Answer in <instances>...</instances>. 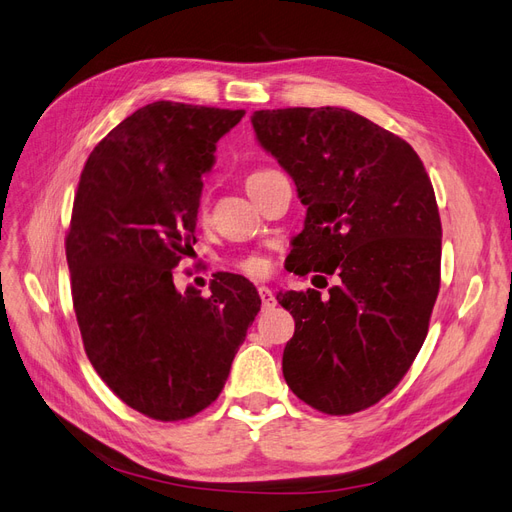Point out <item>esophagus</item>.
I'll return each mask as SVG.
<instances>
[{"label":"esophagus","instance_id":"esophagus-1","mask_svg":"<svg viewBox=\"0 0 512 512\" xmlns=\"http://www.w3.org/2000/svg\"><path fill=\"white\" fill-rule=\"evenodd\" d=\"M258 294H260V301H262V307L265 309H271V307H275V294L271 292V288H267V286H258Z\"/></svg>","mask_w":512,"mask_h":512}]
</instances>
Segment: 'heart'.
<instances>
[{"instance_id":"1","label":"heart","mask_w":512,"mask_h":512,"mask_svg":"<svg viewBox=\"0 0 512 512\" xmlns=\"http://www.w3.org/2000/svg\"><path fill=\"white\" fill-rule=\"evenodd\" d=\"M260 173H265V170H260ZM254 175H258V173H254ZM237 267L245 273H250V275H262L267 271V260H265V256H260V254H245L237 260Z\"/></svg>"}]
</instances>
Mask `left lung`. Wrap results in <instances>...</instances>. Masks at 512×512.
<instances>
[{"label": "left lung", "instance_id": "1", "mask_svg": "<svg viewBox=\"0 0 512 512\" xmlns=\"http://www.w3.org/2000/svg\"><path fill=\"white\" fill-rule=\"evenodd\" d=\"M260 147L307 207L288 271L337 273L327 297L280 292L294 318L282 369L324 414H354L389 395L421 350L440 290L442 224L416 151L346 108L256 111Z\"/></svg>", "mask_w": 512, "mask_h": 512}]
</instances>
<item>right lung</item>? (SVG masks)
Returning a JSON list of instances; mask_svg holds the SVG:
<instances>
[{
  "label": "right lung",
  "instance_id": "right-lung-1",
  "mask_svg": "<svg viewBox=\"0 0 512 512\" xmlns=\"http://www.w3.org/2000/svg\"><path fill=\"white\" fill-rule=\"evenodd\" d=\"M245 111L160 100L89 153L66 237L72 303L98 376L123 404L183 421L222 393L260 297L218 273L211 297L175 288L194 254L203 175Z\"/></svg>",
  "mask_w": 512,
  "mask_h": 512
}]
</instances>
